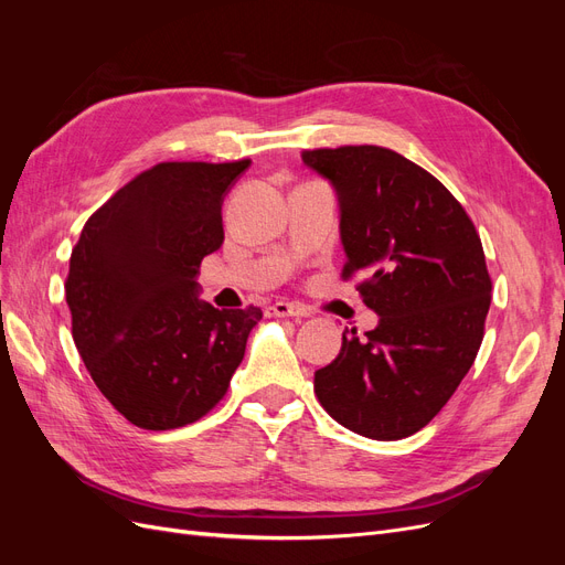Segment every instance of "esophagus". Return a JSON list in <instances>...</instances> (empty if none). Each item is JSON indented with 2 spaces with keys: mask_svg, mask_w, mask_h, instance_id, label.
<instances>
[{
  "mask_svg": "<svg viewBox=\"0 0 565 565\" xmlns=\"http://www.w3.org/2000/svg\"><path fill=\"white\" fill-rule=\"evenodd\" d=\"M266 316L268 318H292V316H306V311L299 309V306H295V303H289V301H276L273 306H268Z\"/></svg>",
  "mask_w": 565,
  "mask_h": 565,
  "instance_id": "esophagus-1",
  "label": "esophagus"
}]
</instances>
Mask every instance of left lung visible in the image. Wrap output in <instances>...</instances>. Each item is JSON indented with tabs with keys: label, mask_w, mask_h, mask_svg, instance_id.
<instances>
[{
	"label": "left lung",
	"mask_w": 565,
	"mask_h": 565,
	"mask_svg": "<svg viewBox=\"0 0 565 565\" xmlns=\"http://www.w3.org/2000/svg\"><path fill=\"white\" fill-rule=\"evenodd\" d=\"M339 198L355 285L377 328L341 339L316 372V396L347 429L398 440L424 429L450 401L481 349L490 276L481 237L455 195L419 164L382 146L301 152Z\"/></svg>",
	"instance_id": "left-lung-1"
}]
</instances>
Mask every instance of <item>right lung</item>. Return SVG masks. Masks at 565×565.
I'll return each instance as SVG.
<instances>
[{
    "mask_svg": "<svg viewBox=\"0 0 565 565\" xmlns=\"http://www.w3.org/2000/svg\"><path fill=\"white\" fill-rule=\"evenodd\" d=\"M249 167L160 162L89 216L65 301L98 391L148 431L193 424L226 396L262 309L198 299V270L224 243L221 204Z\"/></svg>",
    "mask_w": 565,
    "mask_h": 565,
    "instance_id": "add662e5",
    "label": "right lung"
}]
</instances>
